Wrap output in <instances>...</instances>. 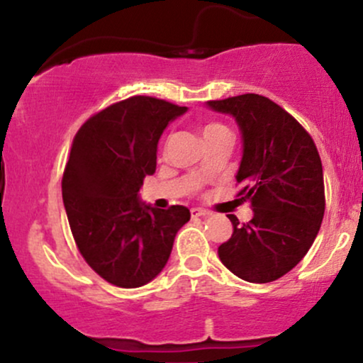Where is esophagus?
<instances>
[{
	"label": "esophagus",
	"instance_id": "obj_1",
	"mask_svg": "<svg viewBox=\"0 0 363 363\" xmlns=\"http://www.w3.org/2000/svg\"><path fill=\"white\" fill-rule=\"evenodd\" d=\"M210 215V211L203 210V208H191V216L193 218H198V216H208Z\"/></svg>",
	"mask_w": 363,
	"mask_h": 363
}]
</instances>
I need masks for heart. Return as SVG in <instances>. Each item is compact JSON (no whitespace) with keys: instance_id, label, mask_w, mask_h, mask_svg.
Wrapping results in <instances>:
<instances>
[{"instance_id":"1","label":"heart","mask_w":363,"mask_h":363,"mask_svg":"<svg viewBox=\"0 0 363 363\" xmlns=\"http://www.w3.org/2000/svg\"><path fill=\"white\" fill-rule=\"evenodd\" d=\"M216 128H222V126H220V124H208V126L205 128V131H203V133L211 131V129H216Z\"/></svg>"}]
</instances>
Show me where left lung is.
Segmentation results:
<instances>
[{
	"instance_id": "1",
	"label": "left lung",
	"mask_w": 363,
	"mask_h": 363,
	"mask_svg": "<svg viewBox=\"0 0 363 363\" xmlns=\"http://www.w3.org/2000/svg\"><path fill=\"white\" fill-rule=\"evenodd\" d=\"M206 106L235 119L242 158L235 181L251 222L228 215L234 234L218 247L220 261L251 283L281 278L302 261L324 216L323 164L309 133L278 104L244 94Z\"/></svg>"
}]
</instances>
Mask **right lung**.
<instances>
[{
    "label": "right lung",
    "instance_id": "1",
    "mask_svg": "<svg viewBox=\"0 0 363 363\" xmlns=\"http://www.w3.org/2000/svg\"><path fill=\"white\" fill-rule=\"evenodd\" d=\"M186 111L136 95L91 116L73 140L61 184L72 234L90 268L121 289L152 281L191 218L186 206L158 210L138 194L162 133Z\"/></svg>",
    "mask_w": 363,
    "mask_h": 363
}]
</instances>
